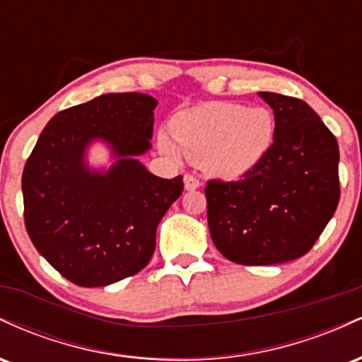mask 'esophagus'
Instances as JSON below:
<instances>
[{
  "label": "esophagus",
  "instance_id": "obj_1",
  "mask_svg": "<svg viewBox=\"0 0 362 362\" xmlns=\"http://www.w3.org/2000/svg\"><path fill=\"white\" fill-rule=\"evenodd\" d=\"M184 185H185V190H195L201 187V182H199V178H195L194 175H185Z\"/></svg>",
  "mask_w": 362,
  "mask_h": 362
}]
</instances>
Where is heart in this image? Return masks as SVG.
Returning <instances> with one entry per match:
<instances>
[{"label": "heart", "mask_w": 362, "mask_h": 362, "mask_svg": "<svg viewBox=\"0 0 362 362\" xmlns=\"http://www.w3.org/2000/svg\"><path fill=\"white\" fill-rule=\"evenodd\" d=\"M170 129L175 143L163 132L158 136L165 155L177 158L182 151L211 175L238 178L252 172L269 153L276 119L264 107L247 109L218 102L178 112Z\"/></svg>", "instance_id": "heart-1"}]
</instances>
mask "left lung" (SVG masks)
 <instances>
[{
    "instance_id": "1",
    "label": "left lung",
    "mask_w": 362,
    "mask_h": 362,
    "mask_svg": "<svg viewBox=\"0 0 362 362\" xmlns=\"http://www.w3.org/2000/svg\"><path fill=\"white\" fill-rule=\"evenodd\" d=\"M274 110L276 136L242 180L206 185L211 238L228 260L272 265L300 259L337 209L339 144L306 102L259 91Z\"/></svg>"
}]
</instances>
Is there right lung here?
<instances>
[{"instance_id": "right-lung-1", "label": "right lung", "mask_w": 362, "mask_h": 362, "mask_svg": "<svg viewBox=\"0 0 362 362\" xmlns=\"http://www.w3.org/2000/svg\"><path fill=\"white\" fill-rule=\"evenodd\" d=\"M144 93H107L61 110L40 132L22 175L25 228L37 252L74 284L109 286L151 260L156 228L184 190L138 160L151 148L153 110ZM111 146L109 170H91L93 140Z\"/></svg>"}]
</instances>
